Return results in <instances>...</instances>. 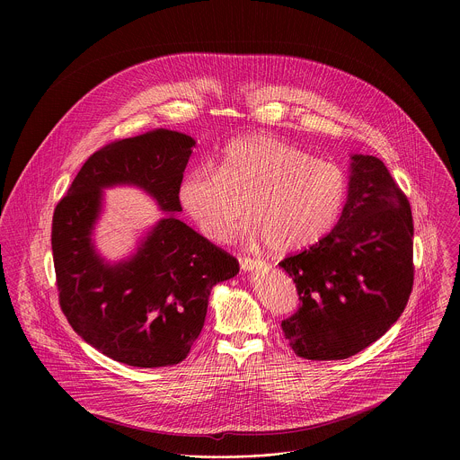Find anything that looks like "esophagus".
Listing matches in <instances>:
<instances>
[{
	"label": "esophagus",
	"mask_w": 460,
	"mask_h": 460,
	"mask_svg": "<svg viewBox=\"0 0 460 460\" xmlns=\"http://www.w3.org/2000/svg\"><path fill=\"white\" fill-rule=\"evenodd\" d=\"M239 263H241V269H243L244 272L257 270V269H261L263 265L262 261H259V259H252V257H241V259H239Z\"/></svg>",
	"instance_id": "34e87169"
}]
</instances>
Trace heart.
I'll list each match as a JSON object with an SVG mask.
<instances>
[{
	"label": "heart",
	"mask_w": 460,
	"mask_h": 460,
	"mask_svg": "<svg viewBox=\"0 0 460 460\" xmlns=\"http://www.w3.org/2000/svg\"><path fill=\"white\" fill-rule=\"evenodd\" d=\"M347 199L345 173L332 163L269 134L232 139L217 170L201 164L179 184V201L210 241L226 239L244 216V234L276 253L314 246L334 228Z\"/></svg>",
	"instance_id": "1"
}]
</instances>
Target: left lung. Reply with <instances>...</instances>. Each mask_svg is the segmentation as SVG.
I'll return each mask as SVG.
<instances>
[{"label":"left lung","mask_w":460,"mask_h":460,"mask_svg":"<svg viewBox=\"0 0 460 460\" xmlns=\"http://www.w3.org/2000/svg\"><path fill=\"white\" fill-rule=\"evenodd\" d=\"M349 172L336 226L278 263L301 299L281 328L305 359H345L367 349L398 321L412 290L414 228L407 198L374 155L352 154Z\"/></svg>","instance_id":"obj_1"}]
</instances>
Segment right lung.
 Wrapping results in <instances>:
<instances>
[{
  "label": "right lung",
  "instance_id": "obj_1",
  "mask_svg": "<svg viewBox=\"0 0 460 460\" xmlns=\"http://www.w3.org/2000/svg\"><path fill=\"white\" fill-rule=\"evenodd\" d=\"M195 139L154 129L97 150L83 164L53 216V259L68 324L104 356L137 368L177 365L201 332L212 287L239 262L175 214L179 184ZM132 185L165 216L119 263L106 261L93 232L103 190Z\"/></svg>",
  "mask_w": 460,
  "mask_h": 460
}]
</instances>
